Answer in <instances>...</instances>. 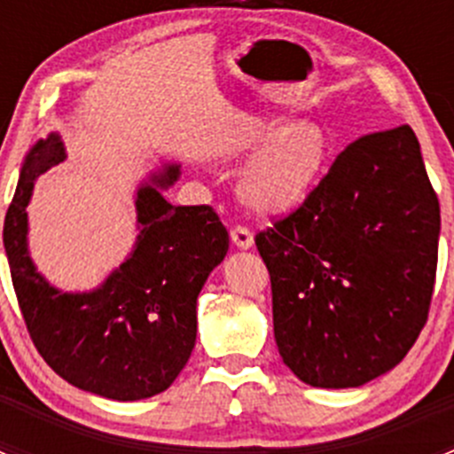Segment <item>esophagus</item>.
<instances>
[{
	"mask_svg": "<svg viewBox=\"0 0 454 454\" xmlns=\"http://www.w3.org/2000/svg\"><path fill=\"white\" fill-rule=\"evenodd\" d=\"M231 239H232V244H235L237 248H241V250L253 248V244H254L253 232H250L246 226H235V228H232V231H231Z\"/></svg>",
	"mask_w": 454,
	"mask_h": 454,
	"instance_id": "obj_1",
	"label": "esophagus"
}]
</instances>
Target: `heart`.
Instances as JSON below:
<instances>
[{"label": "heart", "instance_id": "obj_1", "mask_svg": "<svg viewBox=\"0 0 454 454\" xmlns=\"http://www.w3.org/2000/svg\"><path fill=\"white\" fill-rule=\"evenodd\" d=\"M250 158L241 177V195L263 213H290L318 191L329 162L332 142L314 122L277 125L253 131L239 142Z\"/></svg>", "mask_w": 454, "mask_h": 454}]
</instances>
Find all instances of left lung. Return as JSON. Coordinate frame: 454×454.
Instances as JSON below:
<instances>
[{"instance_id": "8db88e82", "label": "left lung", "mask_w": 454, "mask_h": 454, "mask_svg": "<svg viewBox=\"0 0 454 454\" xmlns=\"http://www.w3.org/2000/svg\"><path fill=\"white\" fill-rule=\"evenodd\" d=\"M278 354L309 387H360L402 363L428 320L439 200L409 125L360 136L318 191L256 232Z\"/></svg>"}]
</instances>
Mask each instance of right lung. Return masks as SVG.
Wrapping results in <instances>:
<instances>
[{
  "instance_id": "add662e5",
  "label": "right lung",
  "mask_w": 454,
  "mask_h": 454,
  "mask_svg": "<svg viewBox=\"0 0 454 454\" xmlns=\"http://www.w3.org/2000/svg\"><path fill=\"white\" fill-rule=\"evenodd\" d=\"M63 160L57 134L32 146L4 222L26 327L41 358L74 387L118 402L158 395L189 363L198 294L228 253L226 226L210 206H173L162 198L160 189L180 177V164H167L138 189L140 235L129 259L94 292H59L28 254L26 206L36 177Z\"/></svg>"
}]
</instances>
